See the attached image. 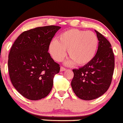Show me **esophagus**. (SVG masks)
Listing matches in <instances>:
<instances>
[{
  "instance_id": "1",
  "label": "esophagus",
  "mask_w": 123,
  "mask_h": 123,
  "mask_svg": "<svg viewBox=\"0 0 123 123\" xmlns=\"http://www.w3.org/2000/svg\"><path fill=\"white\" fill-rule=\"evenodd\" d=\"M65 70H66V68H64V67H61V68H60V71L61 72L65 71Z\"/></svg>"
}]
</instances>
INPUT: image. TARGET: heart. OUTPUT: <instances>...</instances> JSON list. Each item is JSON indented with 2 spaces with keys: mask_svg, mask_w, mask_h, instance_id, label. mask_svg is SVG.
Instances as JSON below:
<instances>
[{
  "mask_svg": "<svg viewBox=\"0 0 123 123\" xmlns=\"http://www.w3.org/2000/svg\"><path fill=\"white\" fill-rule=\"evenodd\" d=\"M98 38L92 31H85L72 29L61 33L57 40H53L49 45V52L55 61L61 62L66 55V50L70 59L66 64L75 63L85 66L94 59L98 47Z\"/></svg>",
  "mask_w": 123,
  "mask_h": 123,
  "instance_id": "b5f03b06",
  "label": "heart"
}]
</instances>
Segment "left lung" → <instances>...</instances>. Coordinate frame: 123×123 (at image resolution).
Instances as JSON below:
<instances>
[{
    "instance_id": "8db88e82",
    "label": "left lung",
    "mask_w": 123,
    "mask_h": 123,
    "mask_svg": "<svg viewBox=\"0 0 123 123\" xmlns=\"http://www.w3.org/2000/svg\"><path fill=\"white\" fill-rule=\"evenodd\" d=\"M99 40L97 53L89 63L74 69L71 86L80 99L91 100L102 96L111 83L115 57L110 43L95 30Z\"/></svg>"
}]
</instances>
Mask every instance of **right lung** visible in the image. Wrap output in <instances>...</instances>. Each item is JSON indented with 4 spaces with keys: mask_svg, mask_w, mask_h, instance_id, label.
Wrapping results in <instances>:
<instances>
[{
    "mask_svg": "<svg viewBox=\"0 0 123 123\" xmlns=\"http://www.w3.org/2000/svg\"><path fill=\"white\" fill-rule=\"evenodd\" d=\"M59 26L32 29L22 33L11 48L8 67L10 78L19 93L32 100L45 98L51 91L59 65L48 53Z\"/></svg>",
    "mask_w": 123,
    "mask_h": 123,
    "instance_id": "obj_1",
    "label": "right lung"
}]
</instances>
